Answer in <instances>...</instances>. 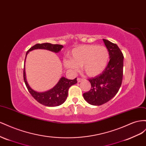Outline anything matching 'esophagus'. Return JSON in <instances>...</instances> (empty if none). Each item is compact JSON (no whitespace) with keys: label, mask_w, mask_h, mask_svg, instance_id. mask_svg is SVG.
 I'll list each match as a JSON object with an SVG mask.
<instances>
[{"label":"esophagus","mask_w":146,"mask_h":146,"mask_svg":"<svg viewBox=\"0 0 146 146\" xmlns=\"http://www.w3.org/2000/svg\"><path fill=\"white\" fill-rule=\"evenodd\" d=\"M77 81L78 82H82L83 81V79H81V78H78L77 79Z\"/></svg>","instance_id":"34e87169"}]
</instances>
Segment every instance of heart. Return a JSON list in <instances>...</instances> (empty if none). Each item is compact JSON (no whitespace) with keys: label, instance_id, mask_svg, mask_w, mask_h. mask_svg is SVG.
Instances as JSON below:
<instances>
[{"label":"heart","instance_id":"obj_1","mask_svg":"<svg viewBox=\"0 0 146 146\" xmlns=\"http://www.w3.org/2000/svg\"><path fill=\"white\" fill-rule=\"evenodd\" d=\"M70 57L64 59V64L70 72L76 73L82 66L87 75L94 77L100 74L107 67L110 52L103 46L86 44L74 48Z\"/></svg>","mask_w":146,"mask_h":146}]
</instances>
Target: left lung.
<instances>
[{"mask_svg":"<svg viewBox=\"0 0 146 146\" xmlns=\"http://www.w3.org/2000/svg\"><path fill=\"white\" fill-rule=\"evenodd\" d=\"M110 52V62L100 74L89 79L91 89L83 94V97L90 105L100 106L109 102L117 94L122 84L123 56L118 46L103 39Z\"/></svg>","mask_w":146,"mask_h":146,"instance_id":"1","label":"left lung"}]
</instances>
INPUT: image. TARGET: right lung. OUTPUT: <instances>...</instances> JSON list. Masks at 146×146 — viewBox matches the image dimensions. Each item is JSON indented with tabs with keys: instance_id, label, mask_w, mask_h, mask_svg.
I'll use <instances>...</instances> for the list:
<instances>
[{
	"instance_id": "add662e5",
	"label": "right lung",
	"mask_w": 146,
	"mask_h": 146,
	"mask_svg": "<svg viewBox=\"0 0 146 146\" xmlns=\"http://www.w3.org/2000/svg\"><path fill=\"white\" fill-rule=\"evenodd\" d=\"M63 46L61 44H53L49 43L36 44L27 51L26 59L28 53L34 49H46L48 51L57 53L60 51V50L63 48ZM24 62H26V59H25ZM23 76L25 84H26L29 93L31 94L32 96L41 105L49 107L57 106L63 104L67 98L68 92L70 87L77 83L76 78L72 80L66 79L65 77H61L58 82L52 89L47 91L43 92H38L32 89L29 85L26 80L25 65L24 66Z\"/></svg>"
}]
</instances>
